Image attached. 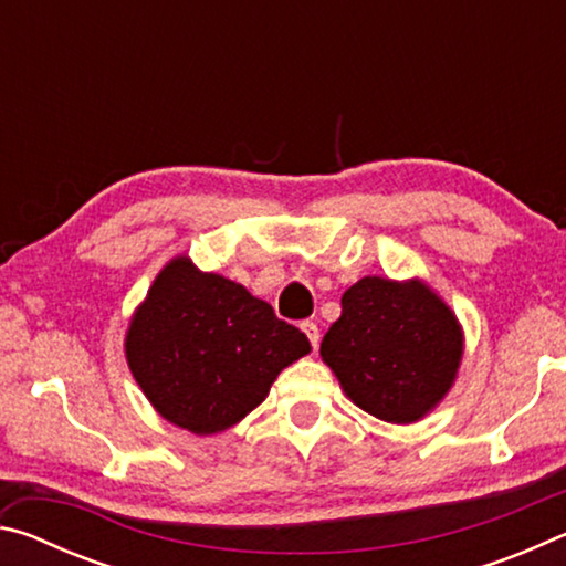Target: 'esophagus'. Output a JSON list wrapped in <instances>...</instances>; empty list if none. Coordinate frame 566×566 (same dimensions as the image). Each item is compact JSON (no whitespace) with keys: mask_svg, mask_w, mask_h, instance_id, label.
<instances>
[{"mask_svg":"<svg viewBox=\"0 0 566 566\" xmlns=\"http://www.w3.org/2000/svg\"><path fill=\"white\" fill-rule=\"evenodd\" d=\"M302 332L306 334V339L312 342V347L317 349V347H319V337H322L317 324H314V322H304V324H302Z\"/></svg>","mask_w":566,"mask_h":566,"instance_id":"34e87169","label":"esophagus"}]
</instances>
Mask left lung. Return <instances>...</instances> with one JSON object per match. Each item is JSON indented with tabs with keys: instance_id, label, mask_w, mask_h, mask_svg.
I'll use <instances>...</instances> for the list:
<instances>
[{
	"instance_id": "1",
	"label": "left lung",
	"mask_w": 566,
	"mask_h": 566,
	"mask_svg": "<svg viewBox=\"0 0 566 566\" xmlns=\"http://www.w3.org/2000/svg\"><path fill=\"white\" fill-rule=\"evenodd\" d=\"M319 354L359 409L411 424L452 389L464 332L452 306L417 276H364L342 294V317L324 334Z\"/></svg>"
}]
</instances>
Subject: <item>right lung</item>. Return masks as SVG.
<instances>
[{
    "instance_id": "add662e5",
    "label": "right lung",
    "mask_w": 566,
    "mask_h": 566,
    "mask_svg": "<svg viewBox=\"0 0 566 566\" xmlns=\"http://www.w3.org/2000/svg\"><path fill=\"white\" fill-rule=\"evenodd\" d=\"M310 339L264 300L179 254L161 266L129 319L124 354L149 405L197 437L242 421Z\"/></svg>"
}]
</instances>
